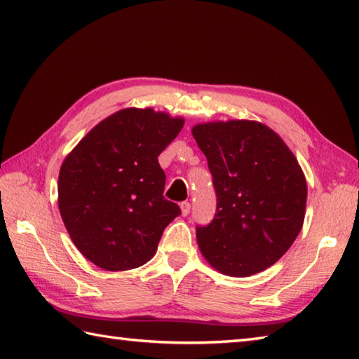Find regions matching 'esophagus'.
<instances>
[{
	"label": "esophagus",
	"instance_id": "obj_1",
	"mask_svg": "<svg viewBox=\"0 0 359 359\" xmlns=\"http://www.w3.org/2000/svg\"><path fill=\"white\" fill-rule=\"evenodd\" d=\"M189 210H191V203H189V202H182L180 203L182 216H188L189 215Z\"/></svg>",
	"mask_w": 359,
	"mask_h": 359
}]
</instances>
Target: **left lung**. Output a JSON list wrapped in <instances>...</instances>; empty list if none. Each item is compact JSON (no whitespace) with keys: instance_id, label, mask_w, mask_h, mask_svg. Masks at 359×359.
Segmentation results:
<instances>
[{"instance_id":"8db88e82","label":"left lung","mask_w":359,"mask_h":359,"mask_svg":"<svg viewBox=\"0 0 359 359\" xmlns=\"http://www.w3.org/2000/svg\"><path fill=\"white\" fill-rule=\"evenodd\" d=\"M208 160L217 196L212 222L196 228L201 253L226 276L245 278L276 264L299 234L307 182L280 137L255 120L191 129Z\"/></svg>"}]
</instances>
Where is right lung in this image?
Listing matches in <instances>:
<instances>
[{"mask_svg": "<svg viewBox=\"0 0 359 359\" xmlns=\"http://www.w3.org/2000/svg\"><path fill=\"white\" fill-rule=\"evenodd\" d=\"M184 117L125 108L83 137L60 168L58 208L75 247L108 271L137 269L156 255L166 225L180 215L163 197L157 157Z\"/></svg>", "mask_w": 359, "mask_h": 359, "instance_id": "obj_1", "label": "right lung"}]
</instances>
